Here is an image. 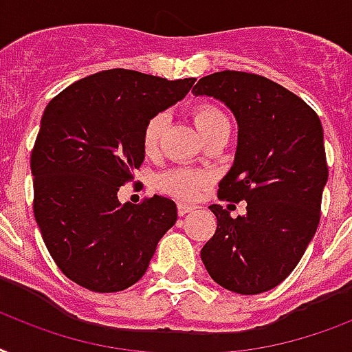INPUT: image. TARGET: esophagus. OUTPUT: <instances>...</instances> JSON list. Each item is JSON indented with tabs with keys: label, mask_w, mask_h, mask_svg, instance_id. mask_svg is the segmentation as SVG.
<instances>
[{
	"label": "esophagus",
	"mask_w": 352,
	"mask_h": 352,
	"mask_svg": "<svg viewBox=\"0 0 352 352\" xmlns=\"http://www.w3.org/2000/svg\"><path fill=\"white\" fill-rule=\"evenodd\" d=\"M196 207L195 206H189V204H179L178 206V213L182 214V217H185V214H189L195 211Z\"/></svg>",
	"instance_id": "obj_1"
}]
</instances>
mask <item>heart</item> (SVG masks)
I'll list each match as a JSON object with an SVG mask.
<instances>
[{
  "label": "heart",
  "instance_id": "1",
  "mask_svg": "<svg viewBox=\"0 0 352 352\" xmlns=\"http://www.w3.org/2000/svg\"><path fill=\"white\" fill-rule=\"evenodd\" d=\"M192 121H195L196 130L200 135L213 132L217 128H230V122L226 116L211 104H200L192 110ZM163 126H165V117L156 116L146 122L143 130V151L146 154H156L162 141ZM162 189L170 192V195L184 198V200H192L200 192L201 185L206 184V176L195 170H185V168H176L170 170L162 178Z\"/></svg>",
  "mask_w": 352,
  "mask_h": 352
}]
</instances>
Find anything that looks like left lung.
Returning <instances> with one entry per match:
<instances>
[{"label": "left lung", "instance_id": "8db88e82", "mask_svg": "<svg viewBox=\"0 0 352 352\" xmlns=\"http://www.w3.org/2000/svg\"><path fill=\"white\" fill-rule=\"evenodd\" d=\"M192 94L224 102L235 116V160L219 196L248 201L236 219L209 206L217 231L201 248V263L226 290L268 292L298 266L320 224L329 178L320 117L298 95L253 73L207 75Z\"/></svg>", "mask_w": 352, "mask_h": 352}]
</instances>
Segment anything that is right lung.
Here are the masks:
<instances>
[{
	"label": "right lung",
	"instance_id": "right-lung-1",
	"mask_svg": "<svg viewBox=\"0 0 352 352\" xmlns=\"http://www.w3.org/2000/svg\"><path fill=\"white\" fill-rule=\"evenodd\" d=\"M192 84L108 69L80 78L47 104L31 154L34 219L73 283L106 294L132 287L176 224V201L167 196L135 206L121 204L117 192L145 160L146 122Z\"/></svg>",
	"mask_w": 352,
	"mask_h": 352
}]
</instances>
